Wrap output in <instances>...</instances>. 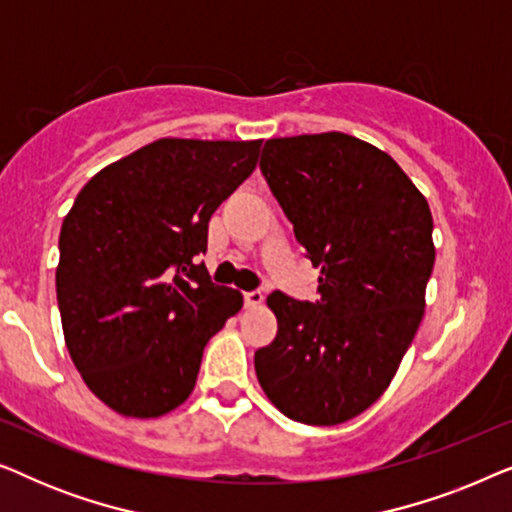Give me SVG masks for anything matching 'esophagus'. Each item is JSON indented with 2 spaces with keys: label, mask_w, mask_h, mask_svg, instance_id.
<instances>
[{
  "label": "esophagus",
  "mask_w": 512,
  "mask_h": 512,
  "mask_svg": "<svg viewBox=\"0 0 512 512\" xmlns=\"http://www.w3.org/2000/svg\"><path fill=\"white\" fill-rule=\"evenodd\" d=\"M263 291H247L244 293V305L247 307H258L263 303Z\"/></svg>",
  "instance_id": "esophagus-1"
}]
</instances>
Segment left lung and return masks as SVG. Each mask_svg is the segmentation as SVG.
Here are the masks:
<instances>
[{"label":"left lung","instance_id":"8db88e82","mask_svg":"<svg viewBox=\"0 0 512 512\" xmlns=\"http://www.w3.org/2000/svg\"><path fill=\"white\" fill-rule=\"evenodd\" d=\"M261 172L321 275L314 303L268 296L277 338L254 354L256 377L293 422L342 424L384 394L424 317L429 202L345 132L268 139Z\"/></svg>","mask_w":512,"mask_h":512}]
</instances>
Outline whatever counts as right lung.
Instances as JSON below:
<instances>
[{
	"label": "right lung",
	"mask_w": 512,
	"mask_h": 512,
	"mask_svg": "<svg viewBox=\"0 0 512 512\" xmlns=\"http://www.w3.org/2000/svg\"><path fill=\"white\" fill-rule=\"evenodd\" d=\"M256 142L158 139L81 188L60 230L62 331L88 389L125 417L191 396L205 345L242 293L209 279L207 228L254 172Z\"/></svg>",
	"instance_id": "1"
}]
</instances>
